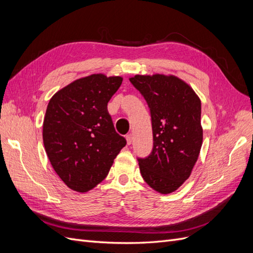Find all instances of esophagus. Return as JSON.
<instances>
[{
  "mask_svg": "<svg viewBox=\"0 0 253 253\" xmlns=\"http://www.w3.org/2000/svg\"><path fill=\"white\" fill-rule=\"evenodd\" d=\"M126 143H127V145H129L132 143V141H133V136H132V134H127L126 136Z\"/></svg>",
  "mask_w": 253,
  "mask_h": 253,
  "instance_id": "1",
  "label": "esophagus"
}]
</instances>
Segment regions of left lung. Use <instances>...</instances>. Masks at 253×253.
<instances>
[{
  "instance_id": "obj_1",
  "label": "left lung",
  "mask_w": 253,
  "mask_h": 253,
  "mask_svg": "<svg viewBox=\"0 0 253 253\" xmlns=\"http://www.w3.org/2000/svg\"><path fill=\"white\" fill-rule=\"evenodd\" d=\"M129 81L148 102L153 129V150L139 158L148 185L169 194L185 182L203 144L202 103L193 88L174 75H135Z\"/></svg>"
}]
</instances>
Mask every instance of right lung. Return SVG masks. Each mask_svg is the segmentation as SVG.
Segmentation results:
<instances>
[{"label":"right lung","instance_id":"right-lung-1","mask_svg":"<svg viewBox=\"0 0 253 253\" xmlns=\"http://www.w3.org/2000/svg\"><path fill=\"white\" fill-rule=\"evenodd\" d=\"M121 83L120 76L93 74L67 84L48 102L44 148L59 177L77 192L100 183L126 144L108 112V102Z\"/></svg>","mask_w":253,"mask_h":253}]
</instances>
